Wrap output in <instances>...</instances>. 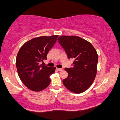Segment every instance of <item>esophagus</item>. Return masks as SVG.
Instances as JSON below:
<instances>
[{"instance_id": "obj_1", "label": "esophagus", "mask_w": 120, "mask_h": 120, "mask_svg": "<svg viewBox=\"0 0 120 120\" xmlns=\"http://www.w3.org/2000/svg\"><path fill=\"white\" fill-rule=\"evenodd\" d=\"M57 70L58 71H62L63 70V68H57Z\"/></svg>"}]
</instances>
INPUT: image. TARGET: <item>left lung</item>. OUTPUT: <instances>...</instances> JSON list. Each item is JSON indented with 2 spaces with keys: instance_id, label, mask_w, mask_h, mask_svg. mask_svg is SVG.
Here are the masks:
<instances>
[{
  "instance_id": "obj_1",
  "label": "left lung",
  "mask_w": 120,
  "mask_h": 120,
  "mask_svg": "<svg viewBox=\"0 0 120 120\" xmlns=\"http://www.w3.org/2000/svg\"><path fill=\"white\" fill-rule=\"evenodd\" d=\"M57 40L68 59L74 60L73 68H65L68 76L63 79V84L71 92L83 93L95 78L98 61L96 49L90 42L79 37L62 35Z\"/></svg>"
}]
</instances>
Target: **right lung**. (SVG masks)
<instances>
[{
    "label": "right lung",
    "instance_id": "1",
    "mask_svg": "<svg viewBox=\"0 0 120 120\" xmlns=\"http://www.w3.org/2000/svg\"><path fill=\"white\" fill-rule=\"evenodd\" d=\"M57 35L37 37L27 41L20 48L16 57L18 74L22 83L30 90L41 91L51 82L49 75L56 68L41 64L47 59V55L54 46Z\"/></svg>",
    "mask_w": 120,
    "mask_h": 120
}]
</instances>
